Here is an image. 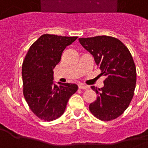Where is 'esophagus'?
Instances as JSON below:
<instances>
[{
  "instance_id": "esophagus-1",
  "label": "esophagus",
  "mask_w": 148,
  "mask_h": 148,
  "mask_svg": "<svg viewBox=\"0 0 148 148\" xmlns=\"http://www.w3.org/2000/svg\"><path fill=\"white\" fill-rule=\"evenodd\" d=\"M78 87L80 89H83V90H87L89 88L88 86H86V85L84 84H79L78 85Z\"/></svg>"
}]
</instances>
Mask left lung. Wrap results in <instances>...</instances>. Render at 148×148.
<instances>
[{
  "label": "left lung",
  "mask_w": 148,
  "mask_h": 148,
  "mask_svg": "<svg viewBox=\"0 0 148 148\" xmlns=\"http://www.w3.org/2000/svg\"><path fill=\"white\" fill-rule=\"evenodd\" d=\"M79 42L93 55L100 74L106 77L102 88L91 86L97 97L89 109L99 119H115L128 107L134 96L137 74L132 56L128 48L114 37L80 38Z\"/></svg>",
  "instance_id": "left-lung-1"
}]
</instances>
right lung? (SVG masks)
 Returning a JSON list of instances; mask_svg holds the SVG:
<instances>
[{
  "instance_id": "1",
  "label": "right lung",
  "mask_w": 148,
  "mask_h": 148,
  "mask_svg": "<svg viewBox=\"0 0 148 148\" xmlns=\"http://www.w3.org/2000/svg\"><path fill=\"white\" fill-rule=\"evenodd\" d=\"M77 36L44 34L29 49L23 62V95L32 112L50 122L64 112L68 99L77 90V85L53 81L54 68L61 61L65 48Z\"/></svg>"
}]
</instances>
